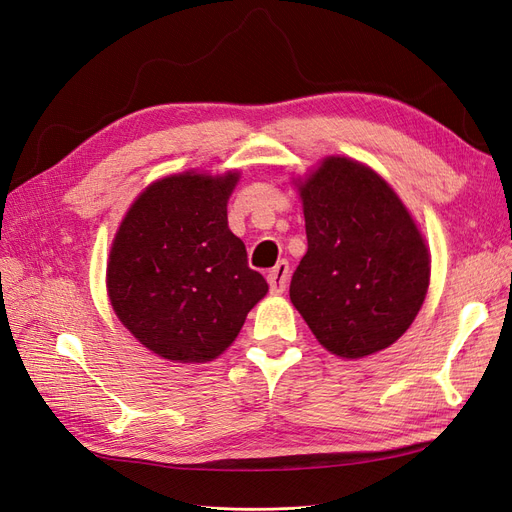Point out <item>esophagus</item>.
<instances>
[{
	"label": "esophagus",
	"instance_id": "esophagus-1",
	"mask_svg": "<svg viewBox=\"0 0 512 512\" xmlns=\"http://www.w3.org/2000/svg\"><path fill=\"white\" fill-rule=\"evenodd\" d=\"M288 277H290V267L286 260H280L277 265L269 271L267 280H269V288L273 294H282L288 286Z\"/></svg>",
	"mask_w": 512,
	"mask_h": 512
}]
</instances>
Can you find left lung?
I'll list each match as a JSON object with an SVG mask.
<instances>
[{
    "instance_id": "8db88e82",
    "label": "left lung",
    "mask_w": 512,
    "mask_h": 512,
    "mask_svg": "<svg viewBox=\"0 0 512 512\" xmlns=\"http://www.w3.org/2000/svg\"><path fill=\"white\" fill-rule=\"evenodd\" d=\"M307 252L290 301L318 342L344 359L389 348L429 286V252L406 207L374 170L327 158L301 185Z\"/></svg>"
}]
</instances>
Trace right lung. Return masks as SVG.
I'll return each instance as SVG.
<instances>
[{
	"label": "right lung",
	"mask_w": 512,
	"mask_h": 512,
	"mask_svg": "<svg viewBox=\"0 0 512 512\" xmlns=\"http://www.w3.org/2000/svg\"><path fill=\"white\" fill-rule=\"evenodd\" d=\"M235 183V173L166 177L136 198L119 226L108 297L128 331L164 359H215L269 290L228 228Z\"/></svg>",
	"instance_id": "obj_1"
}]
</instances>
